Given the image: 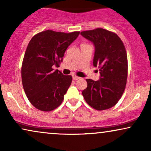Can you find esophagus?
<instances>
[{"label": "esophagus", "instance_id": "34e87169", "mask_svg": "<svg viewBox=\"0 0 151 151\" xmlns=\"http://www.w3.org/2000/svg\"><path fill=\"white\" fill-rule=\"evenodd\" d=\"M73 77V79L75 80H79L80 79V77H78V76H72Z\"/></svg>", "mask_w": 151, "mask_h": 151}]
</instances>
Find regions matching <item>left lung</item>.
<instances>
[{"label": "left lung", "instance_id": "obj_1", "mask_svg": "<svg viewBox=\"0 0 151 151\" xmlns=\"http://www.w3.org/2000/svg\"><path fill=\"white\" fill-rule=\"evenodd\" d=\"M80 34L95 46L93 66H98L100 80L86 79L82 91L86 103L98 111L117 104L124 91L128 76V60L124 43L114 32L104 29L84 31Z\"/></svg>", "mask_w": 151, "mask_h": 151}]
</instances>
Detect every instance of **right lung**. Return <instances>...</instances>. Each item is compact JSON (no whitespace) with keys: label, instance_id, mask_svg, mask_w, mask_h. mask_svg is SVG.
<instances>
[{"label":"right lung","instance_id":"right-lung-1","mask_svg":"<svg viewBox=\"0 0 151 151\" xmlns=\"http://www.w3.org/2000/svg\"><path fill=\"white\" fill-rule=\"evenodd\" d=\"M79 34L46 30L29 42L22 64V82L28 100L39 110L53 111L63 102L72 76L53 67H59L67 47Z\"/></svg>","mask_w":151,"mask_h":151}]
</instances>
